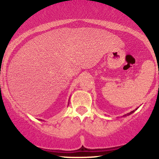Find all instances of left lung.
I'll use <instances>...</instances> for the list:
<instances>
[{
	"instance_id": "8db88e82",
	"label": "left lung",
	"mask_w": 159,
	"mask_h": 159,
	"mask_svg": "<svg viewBox=\"0 0 159 159\" xmlns=\"http://www.w3.org/2000/svg\"><path fill=\"white\" fill-rule=\"evenodd\" d=\"M137 110V108L135 109V110H134V111H131V112H129V113H128L127 114H125V115H124V116H129V115H130V114H132V113H134V111H135Z\"/></svg>"
}]
</instances>
